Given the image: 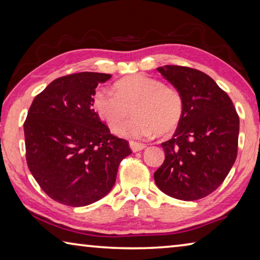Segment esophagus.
<instances>
[{"mask_svg": "<svg viewBox=\"0 0 260 260\" xmlns=\"http://www.w3.org/2000/svg\"><path fill=\"white\" fill-rule=\"evenodd\" d=\"M129 147H131V149H132V151H133V152H138V151L143 150V149L146 148V144L139 143V142H134V141H131V142H129Z\"/></svg>", "mask_w": 260, "mask_h": 260, "instance_id": "esophagus-1", "label": "esophagus"}]
</instances>
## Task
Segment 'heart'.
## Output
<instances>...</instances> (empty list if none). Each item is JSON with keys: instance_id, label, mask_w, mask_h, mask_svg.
Instances as JSON below:
<instances>
[{"instance_id": "b5f03b06", "label": "heart", "mask_w": 260, "mask_h": 260, "mask_svg": "<svg viewBox=\"0 0 260 260\" xmlns=\"http://www.w3.org/2000/svg\"><path fill=\"white\" fill-rule=\"evenodd\" d=\"M113 91L98 88L93 107L110 126H116L131 114L134 118L117 127V135L142 139L153 133L169 134L177 128L183 116V99L180 91L146 74L121 79Z\"/></svg>"}]
</instances>
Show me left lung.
Wrapping results in <instances>:
<instances>
[{"instance_id": "1", "label": "left lung", "mask_w": 260, "mask_h": 260, "mask_svg": "<svg viewBox=\"0 0 260 260\" xmlns=\"http://www.w3.org/2000/svg\"><path fill=\"white\" fill-rule=\"evenodd\" d=\"M157 71L181 93L183 116L173 138L160 144L165 160L153 174L155 182L174 199H203L234 165L240 118L230 96L208 74L178 65Z\"/></svg>"}]
</instances>
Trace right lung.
<instances>
[{
	"label": "right lung",
	"instance_id": "add662e5",
	"mask_svg": "<svg viewBox=\"0 0 260 260\" xmlns=\"http://www.w3.org/2000/svg\"><path fill=\"white\" fill-rule=\"evenodd\" d=\"M110 78L96 72L60 77L28 110L26 161L42 190L58 203L86 206L102 199L132 153L128 142L110 133L93 109L95 88Z\"/></svg>",
	"mask_w": 260,
	"mask_h": 260
}]
</instances>
